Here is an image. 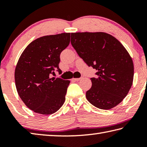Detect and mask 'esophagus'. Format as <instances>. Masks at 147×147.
<instances>
[{
	"mask_svg": "<svg viewBox=\"0 0 147 147\" xmlns=\"http://www.w3.org/2000/svg\"><path fill=\"white\" fill-rule=\"evenodd\" d=\"M83 78V77H81V78H73V80L74 81H79Z\"/></svg>",
	"mask_w": 147,
	"mask_h": 147,
	"instance_id": "34e87169",
	"label": "esophagus"
}]
</instances>
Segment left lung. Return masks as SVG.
<instances>
[{
    "mask_svg": "<svg viewBox=\"0 0 147 147\" xmlns=\"http://www.w3.org/2000/svg\"><path fill=\"white\" fill-rule=\"evenodd\" d=\"M71 43L89 67L97 70L86 98L99 109H109L123 101L132 85L134 63L124 46L105 32L71 33Z\"/></svg>",
    "mask_w": 147,
    "mask_h": 147,
    "instance_id": "8db88e82",
    "label": "left lung"
}]
</instances>
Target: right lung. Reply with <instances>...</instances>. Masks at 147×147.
<instances>
[{
	"instance_id": "obj_1",
	"label": "right lung",
	"mask_w": 147,
	"mask_h": 147,
	"mask_svg": "<svg viewBox=\"0 0 147 147\" xmlns=\"http://www.w3.org/2000/svg\"><path fill=\"white\" fill-rule=\"evenodd\" d=\"M71 33L41 37L31 42L17 62L15 82L20 98L34 112L50 115L63 106L69 80L51 78L59 68V56L70 43Z\"/></svg>"
}]
</instances>
